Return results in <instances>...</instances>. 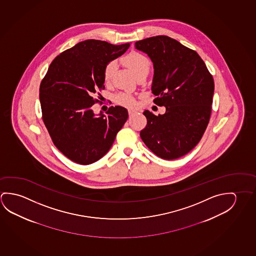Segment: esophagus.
I'll use <instances>...</instances> for the list:
<instances>
[{
	"instance_id": "esophagus-1",
	"label": "esophagus",
	"mask_w": 256,
	"mask_h": 256,
	"mask_svg": "<svg viewBox=\"0 0 256 256\" xmlns=\"http://www.w3.org/2000/svg\"><path fill=\"white\" fill-rule=\"evenodd\" d=\"M128 113H129V116H132L135 114H137L138 113V111H136V110H128Z\"/></svg>"
}]
</instances>
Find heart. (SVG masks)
<instances>
[{
    "label": "heart",
    "instance_id": "obj_1",
    "mask_svg": "<svg viewBox=\"0 0 256 256\" xmlns=\"http://www.w3.org/2000/svg\"><path fill=\"white\" fill-rule=\"evenodd\" d=\"M122 62L124 65L130 69L134 76L137 78L138 74L143 73H148L150 71V60L148 58L142 53L137 52H132L122 58ZM116 64L114 61H110L104 68L103 78L106 82H108L114 72ZM114 102L119 105L124 106L126 108H132L135 105V100L130 95L127 94H118L114 96Z\"/></svg>",
    "mask_w": 256,
    "mask_h": 256
}]
</instances>
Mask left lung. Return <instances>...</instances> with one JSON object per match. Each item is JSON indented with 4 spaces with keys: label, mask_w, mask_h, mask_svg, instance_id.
Instances as JSON below:
<instances>
[{
    "label": "left lung",
    "mask_w": 256,
    "mask_h": 256,
    "mask_svg": "<svg viewBox=\"0 0 256 256\" xmlns=\"http://www.w3.org/2000/svg\"><path fill=\"white\" fill-rule=\"evenodd\" d=\"M154 66L151 86L154 102L164 106L166 113L154 116L145 110L146 126L140 138L159 158H178L195 148L211 116L214 79L193 50L166 36L135 42Z\"/></svg>",
    "instance_id": "obj_1"
}]
</instances>
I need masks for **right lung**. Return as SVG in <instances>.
<instances>
[{"mask_svg": "<svg viewBox=\"0 0 256 256\" xmlns=\"http://www.w3.org/2000/svg\"><path fill=\"white\" fill-rule=\"evenodd\" d=\"M130 44L100 40L80 42L60 53L50 65L40 86L42 120L54 145L68 158L90 164L104 156L128 118L120 106L94 114L97 90L105 88L108 63L122 56Z\"/></svg>", "mask_w": 256, "mask_h": 256, "instance_id": "obj_1", "label": "right lung"}]
</instances>
